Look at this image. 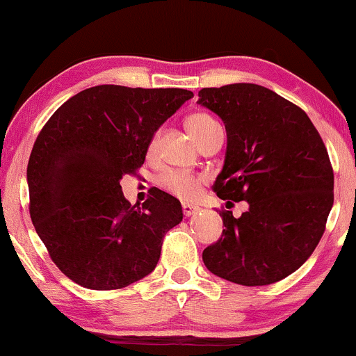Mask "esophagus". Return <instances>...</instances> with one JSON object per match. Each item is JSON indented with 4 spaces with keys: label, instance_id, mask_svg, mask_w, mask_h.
Returning a JSON list of instances; mask_svg holds the SVG:
<instances>
[{
    "label": "esophagus",
    "instance_id": "34e87169",
    "mask_svg": "<svg viewBox=\"0 0 356 356\" xmlns=\"http://www.w3.org/2000/svg\"><path fill=\"white\" fill-rule=\"evenodd\" d=\"M197 211H199L197 206H192V204H189V202H182V212H184V216H186V218H189V216L195 214Z\"/></svg>",
    "mask_w": 356,
    "mask_h": 356
}]
</instances>
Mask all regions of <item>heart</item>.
I'll return each mask as SVG.
<instances>
[{"instance_id":"b5f03b06","label":"heart","mask_w":356,"mask_h":356,"mask_svg":"<svg viewBox=\"0 0 356 356\" xmlns=\"http://www.w3.org/2000/svg\"><path fill=\"white\" fill-rule=\"evenodd\" d=\"M186 127L189 130V134L195 138L197 144H202L206 138H209L214 136V134L222 132V127L214 117H211L209 113H192V115L187 117L186 120ZM157 140H159V134L155 132L152 138L149 140V145H147V152L152 154L157 147ZM159 186L162 189H165L170 194H174L175 197L184 199V201H192L199 195L201 192V186L204 182V177L199 174H192V172H184V170H165L159 175L157 179Z\"/></svg>"}]
</instances>
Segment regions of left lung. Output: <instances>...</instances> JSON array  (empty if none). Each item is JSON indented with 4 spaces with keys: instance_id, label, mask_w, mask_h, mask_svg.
Wrapping results in <instances>:
<instances>
[{
    "instance_id": "left-lung-1",
    "label": "left lung",
    "mask_w": 356,
    "mask_h": 356,
    "mask_svg": "<svg viewBox=\"0 0 356 356\" xmlns=\"http://www.w3.org/2000/svg\"><path fill=\"white\" fill-rule=\"evenodd\" d=\"M199 104L218 113L227 132L226 161L212 189L226 207L249 204L241 218L219 211L222 236L204 249V264L243 286L284 280L325 232L333 206L328 150L305 110L261 85L202 88Z\"/></svg>"
}]
</instances>
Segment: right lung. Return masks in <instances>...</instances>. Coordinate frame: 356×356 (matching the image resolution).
<instances>
[{
    "label": "right lung",
    "instance_id": "1",
    "mask_svg": "<svg viewBox=\"0 0 356 356\" xmlns=\"http://www.w3.org/2000/svg\"><path fill=\"white\" fill-rule=\"evenodd\" d=\"M184 88L97 85L65 102L43 125L28 161L30 216L53 263L88 289H120L152 273L181 202L155 189L142 206L124 197L157 129L186 100Z\"/></svg>",
    "mask_w": 356,
    "mask_h": 356
}]
</instances>
